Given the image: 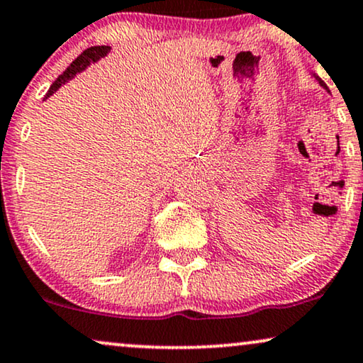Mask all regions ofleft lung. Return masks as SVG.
<instances>
[{"label":"left lung","instance_id":"obj_1","mask_svg":"<svg viewBox=\"0 0 363 363\" xmlns=\"http://www.w3.org/2000/svg\"><path fill=\"white\" fill-rule=\"evenodd\" d=\"M313 77H315V79H317V81H318V84H320V86H322V88H323V89H327V86H325V83H323V81H322V79H320V77H318V76H317V74H313Z\"/></svg>","mask_w":363,"mask_h":363}]
</instances>
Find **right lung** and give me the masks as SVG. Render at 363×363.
<instances>
[{
  "label": "right lung",
  "mask_w": 363,
  "mask_h": 363,
  "mask_svg": "<svg viewBox=\"0 0 363 363\" xmlns=\"http://www.w3.org/2000/svg\"><path fill=\"white\" fill-rule=\"evenodd\" d=\"M109 51H111V46H93V48H88V50L81 52V55L77 56L76 60L72 61L69 66H67V69H66L65 72H62V74L57 76V79L55 81V83H52L50 91H48V93H46L45 99L50 98L51 94H55L56 91L60 89L62 84H66L67 81L72 79V77H74V76L77 74V72L84 71L86 67H88L89 65H93V62L99 61L101 57L108 56Z\"/></svg>",
  "instance_id": "right-lung-1"
}]
</instances>
